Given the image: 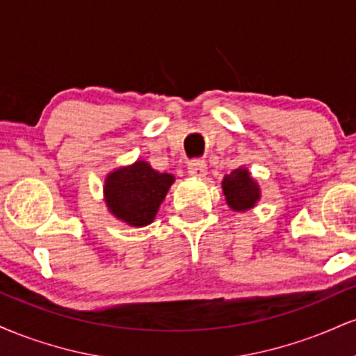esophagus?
Returning <instances> with one entry per match:
<instances>
[{"instance_id": "obj_1", "label": "esophagus", "mask_w": 356, "mask_h": 356, "mask_svg": "<svg viewBox=\"0 0 356 356\" xmlns=\"http://www.w3.org/2000/svg\"><path fill=\"white\" fill-rule=\"evenodd\" d=\"M187 172L192 177H204L207 174V165L204 161H191L189 165H187Z\"/></svg>"}]
</instances>
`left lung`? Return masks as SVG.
I'll list each match as a JSON object with an SVG mask.
<instances>
[{"label":"left lung","mask_w":356,"mask_h":356,"mask_svg":"<svg viewBox=\"0 0 356 356\" xmlns=\"http://www.w3.org/2000/svg\"><path fill=\"white\" fill-rule=\"evenodd\" d=\"M222 192L226 195L227 206L232 211L241 212L252 209L261 197L259 186L244 167L232 170L222 179Z\"/></svg>","instance_id":"obj_1"}]
</instances>
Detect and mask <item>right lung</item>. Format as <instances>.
I'll return each mask as SVG.
<instances>
[{
    "label": "right lung",
    "instance_id": "add662e5",
    "mask_svg": "<svg viewBox=\"0 0 356 356\" xmlns=\"http://www.w3.org/2000/svg\"><path fill=\"white\" fill-rule=\"evenodd\" d=\"M174 181L172 174H161L149 162L137 161L107 175L105 202L118 220L134 227H144L155 219Z\"/></svg>",
    "mask_w": 356,
    "mask_h": 356
}]
</instances>
